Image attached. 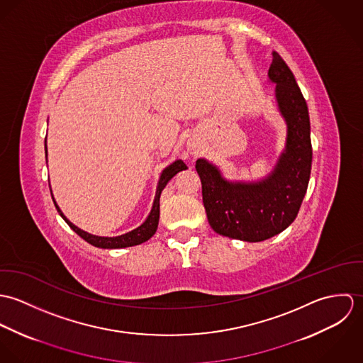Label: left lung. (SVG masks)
Here are the masks:
<instances>
[{"label": "left lung", "instance_id": "8db88e82", "mask_svg": "<svg viewBox=\"0 0 363 363\" xmlns=\"http://www.w3.org/2000/svg\"><path fill=\"white\" fill-rule=\"evenodd\" d=\"M277 101L288 123L286 150L272 174L256 184L229 183L204 159L196 162L211 228L226 238L262 242L286 229L298 216L311 170V120L296 79L277 52L268 69Z\"/></svg>", "mask_w": 363, "mask_h": 363}]
</instances>
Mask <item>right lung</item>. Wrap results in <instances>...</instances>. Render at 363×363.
<instances>
[{"mask_svg":"<svg viewBox=\"0 0 363 363\" xmlns=\"http://www.w3.org/2000/svg\"><path fill=\"white\" fill-rule=\"evenodd\" d=\"M45 151L48 154V150H46V144H45ZM183 169H187V164L183 162V160H176L174 163H172L170 166H167L162 174H160V179H159V183H157V189H156L155 201H154V207L151 209V213L150 216L147 218V220L137 229L125 233V235H121V236H117V238H101V236H94V235H89L84 230H81L79 228H77L75 225H72L61 212V209L57 207L55 201H54V206L57 208L58 213L62 216V219L68 223V226L77 233L84 240H86L88 243H91L92 246L95 247H101V249H123V247H131V246H137V245H141L144 242H147L148 239H151L154 235H155L156 229H157V222H159V199H160V193L162 190L164 189V186L167 184V182L180 170Z\"/></svg>","mask_w":363,"mask_h":363,"instance_id":"obj_1","label":"right lung"}]
</instances>
